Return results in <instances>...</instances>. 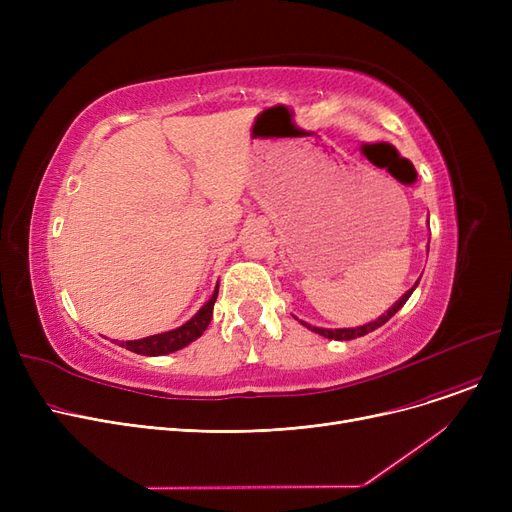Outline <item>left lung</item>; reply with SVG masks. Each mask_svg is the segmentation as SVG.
<instances>
[{"instance_id":"left-lung-1","label":"left lung","mask_w":512,"mask_h":512,"mask_svg":"<svg viewBox=\"0 0 512 512\" xmlns=\"http://www.w3.org/2000/svg\"><path fill=\"white\" fill-rule=\"evenodd\" d=\"M427 251H429V245H427ZM421 280V278H419ZM419 280L415 282V286H411L405 294H402V297L386 311V313H382L378 319H373V321H369V324H363V326H357V328H334V330H330V328H317V326H311V324H307V321H303V319H299L301 324L307 328V330H311V332H315V334H319V336H324V338H330V340H353V338H359V336H365V334H369V332H373V330H378V328H382L386 321L398 311V309H402V305H405L407 301H409V297L413 294V290L417 288V284H419Z\"/></svg>"}]
</instances>
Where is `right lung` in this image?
I'll use <instances>...</instances> for the list:
<instances>
[{
  "label": "right lung",
  "instance_id": "right-lung-1",
  "mask_svg": "<svg viewBox=\"0 0 512 512\" xmlns=\"http://www.w3.org/2000/svg\"><path fill=\"white\" fill-rule=\"evenodd\" d=\"M218 290H220V284H215L211 299L180 328L153 334L147 338H139V340H126V342H120V346L128 348V351L137 353V355H145V357H159V355H170L174 351H180V348L195 342L207 330L211 315H213L215 299H218ZM114 342H118V340H114Z\"/></svg>",
  "mask_w": 512,
  "mask_h": 512
}]
</instances>
